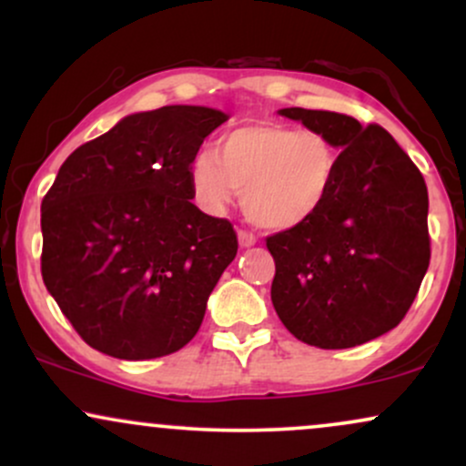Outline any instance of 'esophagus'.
Instances as JSON below:
<instances>
[{
	"mask_svg": "<svg viewBox=\"0 0 466 466\" xmlns=\"http://www.w3.org/2000/svg\"><path fill=\"white\" fill-rule=\"evenodd\" d=\"M238 243L240 248H251V245H256V237L248 229H238Z\"/></svg>",
	"mask_w": 466,
	"mask_h": 466,
	"instance_id": "obj_1",
	"label": "esophagus"
}]
</instances>
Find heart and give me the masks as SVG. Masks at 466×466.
Masks as SVG:
<instances>
[{
	"label": "heart",
	"instance_id": "heart-1",
	"mask_svg": "<svg viewBox=\"0 0 466 466\" xmlns=\"http://www.w3.org/2000/svg\"><path fill=\"white\" fill-rule=\"evenodd\" d=\"M341 151L322 131L285 122H254L218 140V155L197 153L190 181L208 212L221 215L238 195L251 223L293 232L324 210L339 173Z\"/></svg>",
	"mask_w": 466,
	"mask_h": 466
}]
</instances>
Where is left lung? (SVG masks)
<instances>
[{
  "label": "left lung",
  "mask_w": 466,
  "mask_h": 466,
  "mask_svg": "<svg viewBox=\"0 0 466 466\" xmlns=\"http://www.w3.org/2000/svg\"><path fill=\"white\" fill-rule=\"evenodd\" d=\"M341 148L335 188L309 226L267 237L271 302L293 337L335 350L388 333L410 311L430 267L427 186L379 125L302 106L280 109Z\"/></svg>",
  "instance_id": "obj_1"
}]
</instances>
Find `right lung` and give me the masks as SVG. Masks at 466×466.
Masks as SVG:
<instances>
[{
  "label": "right lung",
  "mask_w": 466,
  "mask_h": 466,
  "mask_svg": "<svg viewBox=\"0 0 466 466\" xmlns=\"http://www.w3.org/2000/svg\"><path fill=\"white\" fill-rule=\"evenodd\" d=\"M226 120L192 105L131 114L58 168L41 203V276L92 349L155 360L199 330L238 240L190 201V166Z\"/></svg>",
  "instance_id": "right-lung-1"
}]
</instances>
